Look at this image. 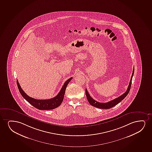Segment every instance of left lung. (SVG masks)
<instances>
[{
	"label": "left lung",
	"instance_id": "obj_1",
	"mask_svg": "<svg viewBox=\"0 0 152 152\" xmlns=\"http://www.w3.org/2000/svg\"><path fill=\"white\" fill-rule=\"evenodd\" d=\"M134 69L132 71V75L131 78H130V81L129 83V86H128L126 92L124 94H123L122 95H121L120 96L118 97L116 99H114L112 101L107 102V103H99L97 101H95L94 99H93L91 96L90 95L89 93L87 91V89H86V94L87 99L89 102V103H90V104H91L93 106L100 109H110L113 107L115 106V105L120 103L121 101H122L123 99H125V97L127 95L128 93L130 91V87L132 85V76L134 75Z\"/></svg>",
	"mask_w": 152,
	"mask_h": 152
}]
</instances>
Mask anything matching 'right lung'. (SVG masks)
<instances>
[{"mask_svg":"<svg viewBox=\"0 0 152 152\" xmlns=\"http://www.w3.org/2000/svg\"><path fill=\"white\" fill-rule=\"evenodd\" d=\"M72 78H73L72 77H71L70 78L67 79V80L65 81L62 87L61 90L60 91L57 96H56L53 98L48 99L39 100V99H37L29 97L22 90L18 80H17V85H18V89L19 90L20 93L22 95V96L23 97L28 103H30L33 106L39 110H52L59 106L62 102H63V98L65 94V89L66 88L67 85L71 81Z\"/></svg>","mask_w":152,"mask_h":152,"instance_id":"obj_1","label":"right lung"}]
</instances>
